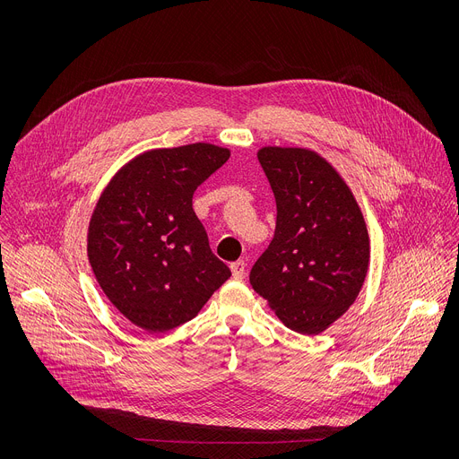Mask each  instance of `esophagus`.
<instances>
[{
  "mask_svg": "<svg viewBox=\"0 0 459 459\" xmlns=\"http://www.w3.org/2000/svg\"><path fill=\"white\" fill-rule=\"evenodd\" d=\"M245 261H234V264H230V271H232V278L234 280H243L245 278Z\"/></svg>",
  "mask_w": 459,
  "mask_h": 459,
  "instance_id": "34e87169",
  "label": "esophagus"
}]
</instances>
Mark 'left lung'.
Listing matches in <instances>:
<instances>
[{
  "instance_id": "left-lung-1",
  "label": "left lung",
  "mask_w": 459,
  "mask_h": 459,
  "mask_svg": "<svg viewBox=\"0 0 459 459\" xmlns=\"http://www.w3.org/2000/svg\"><path fill=\"white\" fill-rule=\"evenodd\" d=\"M276 198V230L250 271L252 289L289 329L314 336L358 298L368 269V232L342 176L307 149L257 152Z\"/></svg>"
}]
</instances>
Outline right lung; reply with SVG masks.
I'll use <instances>...</instances> for the list:
<instances>
[{"mask_svg":"<svg viewBox=\"0 0 459 459\" xmlns=\"http://www.w3.org/2000/svg\"><path fill=\"white\" fill-rule=\"evenodd\" d=\"M229 149L192 143L128 161L89 225V261L110 303L147 333L190 321L230 278L192 209V195Z\"/></svg>","mask_w":459,"mask_h":459,"instance_id":"obj_1","label":"right lung"}]
</instances>
